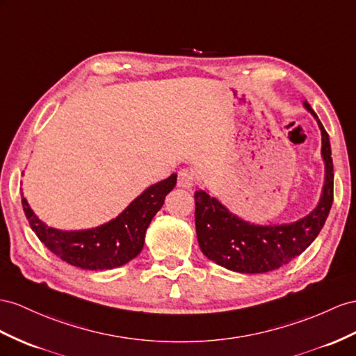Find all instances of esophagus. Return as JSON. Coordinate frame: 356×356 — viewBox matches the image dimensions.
Listing matches in <instances>:
<instances>
[{
    "label": "esophagus",
    "instance_id": "obj_1",
    "mask_svg": "<svg viewBox=\"0 0 356 356\" xmlns=\"http://www.w3.org/2000/svg\"><path fill=\"white\" fill-rule=\"evenodd\" d=\"M177 185L180 188H185V189H191L195 185V177H194V172L191 170H181L179 172V180H177Z\"/></svg>",
    "mask_w": 356,
    "mask_h": 356
}]
</instances>
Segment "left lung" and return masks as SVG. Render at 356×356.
<instances>
[{"instance_id":"1","label":"left lung","mask_w":356,"mask_h":356,"mask_svg":"<svg viewBox=\"0 0 356 356\" xmlns=\"http://www.w3.org/2000/svg\"><path fill=\"white\" fill-rule=\"evenodd\" d=\"M322 134L325 179L321 198L308 215L293 222L254 224L233 213L206 189L195 191V230L203 254L229 270L265 273L287 265L302 254L321 233L330 215L334 193V167L330 136L314 109L302 102Z\"/></svg>"}]
</instances>
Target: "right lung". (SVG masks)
<instances>
[{
  "label": "right lung",
  "instance_id": "1",
  "mask_svg": "<svg viewBox=\"0 0 356 356\" xmlns=\"http://www.w3.org/2000/svg\"><path fill=\"white\" fill-rule=\"evenodd\" d=\"M177 175L150 185L134 198L123 212L108 222L86 230H60L44 224L22 194V207L33 232L63 261L87 270L114 269L141 252L145 232L176 186Z\"/></svg>",
  "mask_w": 356,
  "mask_h": 356
}]
</instances>
